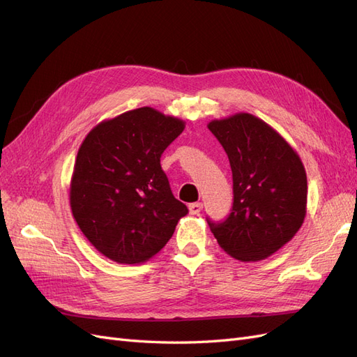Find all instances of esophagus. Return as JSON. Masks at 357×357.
<instances>
[{
    "label": "esophagus",
    "instance_id": "esophagus-1",
    "mask_svg": "<svg viewBox=\"0 0 357 357\" xmlns=\"http://www.w3.org/2000/svg\"><path fill=\"white\" fill-rule=\"evenodd\" d=\"M201 210H202V204L201 202H192V204H189L190 214H199Z\"/></svg>",
    "mask_w": 357,
    "mask_h": 357
}]
</instances>
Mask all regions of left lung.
Segmentation results:
<instances>
[{
  "instance_id": "left-lung-1",
  "label": "left lung",
  "mask_w": 357,
  "mask_h": 357,
  "mask_svg": "<svg viewBox=\"0 0 357 357\" xmlns=\"http://www.w3.org/2000/svg\"><path fill=\"white\" fill-rule=\"evenodd\" d=\"M208 129L229 158L234 204L223 222L207 219L219 245L243 262L271 256L294 238L307 213V174L294 149L261 119L236 113Z\"/></svg>"
}]
</instances>
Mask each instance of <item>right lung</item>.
Wrapping results in <instances>:
<instances>
[{
    "mask_svg": "<svg viewBox=\"0 0 357 357\" xmlns=\"http://www.w3.org/2000/svg\"><path fill=\"white\" fill-rule=\"evenodd\" d=\"M185 122L152 107L96 125L75 158L70 205L91 244L117 264L155 256L189 213L174 198L160 167Z\"/></svg>",
    "mask_w": 357,
    "mask_h": 357,
    "instance_id": "obj_1",
    "label": "right lung"
}]
</instances>
